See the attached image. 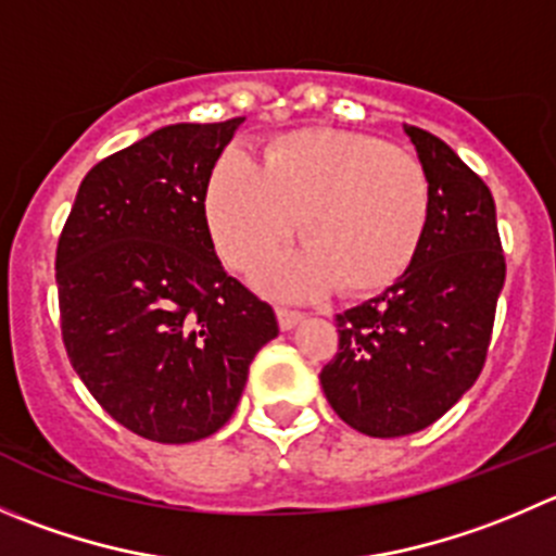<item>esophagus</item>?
Masks as SVG:
<instances>
[{"mask_svg": "<svg viewBox=\"0 0 556 556\" xmlns=\"http://www.w3.org/2000/svg\"><path fill=\"white\" fill-rule=\"evenodd\" d=\"M277 317H279V328H282V331H290V328H295L301 320H304V312L288 309V306H277Z\"/></svg>", "mask_w": 556, "mask_h": 556, "instance_id": "esophagus-1", "label": "esophagus"}]
</instances>
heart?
Segmentation results:
<instances>
[{
  "instance_id": "1",
  "label": "heart",
  "mask_w": 556,
  "mask_h": 556,
  "mask_svg": "<svg viewBox=\"0 0 556 556\" xmlns=\"http://www.w3.org/2000/svg\"><path fill=\"white\" fill-rule=\"evenodd\" d=\"M432 181L415 154L342 129L285 135L266 165L225 149L206 190V219L228 266L250 271L299 228L306 250L274 257L261 282L282 295L331 285L371 293L402 277L421 247Z\"/></svg>"
}]
</instances>
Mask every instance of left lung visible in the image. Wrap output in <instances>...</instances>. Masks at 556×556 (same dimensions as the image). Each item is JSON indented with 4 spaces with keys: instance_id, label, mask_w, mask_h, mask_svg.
<instances>
[{
    "instance_id": "left-lung-1",
    "label": "left lung",
    "mask_w": 556,
    "mask_h": 556,
    "mask_svg": "<svg viewBox=\"0 0 556 556\" xmlns=\"http://www.w3.org/2000/svg\"><path fill=\"white\" fill-rule=\"evenodd\" d=\"M432 181L427 233L407 271L337 315L339 348L320 386L369 438H402L448 413L478 380L505 282L494 198L438 135L404 124Z\"/></svg>"
}]
</instances>
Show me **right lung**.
I'll use <instances>...</instances> for the list:
<instances>
[{"label": "right lung", "mask_w": 556, "mask_h": 556, "mask_svg": "<svg viewBox=\"0 0 556 556\" xmlns=\"http://www.w3.org/2000/svg\"><path fill=\"white\" fill-rule=\"evenodd\" d=\"M244 118L170 124L100 160L56 244L59 326L91 396L129 432L195 443L228 424L271 304L214 252L206 190Z\"/></svg>", "instance_id": "add662e5"}]
</instances>
